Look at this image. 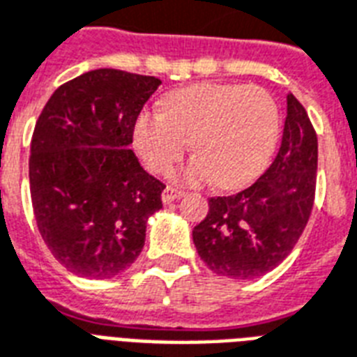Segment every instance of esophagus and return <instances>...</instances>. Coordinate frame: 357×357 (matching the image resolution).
Here are the masks:
<instances>
[{
	"label": "esophagus",
	"mask_w": 357,
	"mask_h": 357,
	"mask_svg": "<svg viewBox=\"0 0 357 357\" xmlns=\"http://www.w3.org/2000/svg\"><path fill=\"white\" fill-rule=\"evenodd\" d=\"M184 193L181 192V190H175V188H165L164 193H162V203L164 204H169L173 203V201H176V199H181Z\"/></svg>",
	"instance_id": "esophagus-1"
}]
</instances>
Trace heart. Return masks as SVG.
<instances>
[{"label": "heart", "instance_id": "obj_1", "mask_svg": "<svg viewBox=\"0 0 357 357\" xmlns=\"http://www.w3.org/2000/svg\"><path fill=\"white\" fill-rule=\"evenodd\" d=\"M279 109L262 87L197 84L165 96L164 112L135 119L134 147L143 164L164 173L184 156L188 141L197 153L176 171L178 181H216L236 190L261 175L278 145Z\"/></svg>", "mask_w": 357, "mask_h": 357}]
</instances>
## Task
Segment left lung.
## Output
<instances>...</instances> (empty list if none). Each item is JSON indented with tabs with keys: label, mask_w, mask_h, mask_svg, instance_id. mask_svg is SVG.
<instances>
[{
	"label": "left lung",
	"mask_w": 357,
	"mask_h": 357,
	"mask_svg": "<svg viewBox=\"0 0 357 357\" xmlns=\"http://www.w3.org/2000/svg\"><path fill=\"white\" fill-rule=\"evenodd\" d=\"M319 143L307 112L287 96L281 147L259 181L227 197H210L193 227L201 261L218 275L255 279L284 261L307 225L317 184Z\"/></svg>",
	"instance_id": "left-lung-1"
}]
</instances>
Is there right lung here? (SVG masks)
Here are the masks:
<instances>
[{
	"label": "right lung",
	"instance_id": "add662e5",
	"mask_svg": "<svg viewBox=\"0 0 357 357\" xmlns=\"http://www.w3.org/2000/svg\"><path fill=\"white\" fill-rule=\"evenodd\" d=\"M158 78L98 68L46 102L31 139L29 186L40 236L79 278L124 272L145 245L164 184L135 158L132 132Z\"/></svg>",
	"mask_w": 357,
	"mask_h": 357
}]
</instances>
